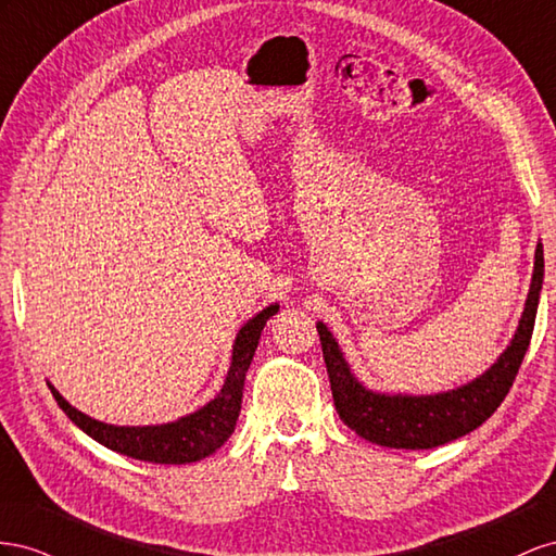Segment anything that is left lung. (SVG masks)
Returning <instances> with one entry per match:
<instances>
[{
    "mask_svg": "<svg viewBox=\"0 0 556 556\" xmlns=\"http://www.w3.org/2000/svg\"><path fill=\"white\" fill-rule=\"evenodd\" d=\"M545 275L543 244L535 247L531 289L515 338L498 361L472 382L433 395L379 393L363 387L324 321L316 324L340 419L361 438L393 450H433L482 426L510 391L529 349Z\"/></svg>",
    "mask_w": 556,
    "mask_h": 556,
    "instance_id": "1",
    "label": "left lung"
}]
</instances>
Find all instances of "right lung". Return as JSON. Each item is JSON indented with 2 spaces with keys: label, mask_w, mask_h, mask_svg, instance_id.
<instances>
[{
  "label": "right lung",
  "mask_w": 556,
  "mask_h": 556,
  "mask_svg": "<svg viewBox=\"0 0 556 556\" xmlns=\"http://www.w3.org/2000/svg\"><path fill=\"white\" fill-rule=\"evenodd\" d=\"M277 312V303L269 305L240 328L232 344V361L224 387L214 395V401L202 405L195 412H190V415L177 421L155 426L104 424L84 415L81 409L72 407L51 382L49 389L62 412H65L84 433H88L92 440H98L100 445L109 450L139 458V462L167 466L200 462V458L214 454L232 435L237 417H240L242 409L247 370L251 366L253 354H256L263 326L267 324L269 316H275Z\"/></svg>",
  "instance_id": "add662e5"
}]
</instances>
